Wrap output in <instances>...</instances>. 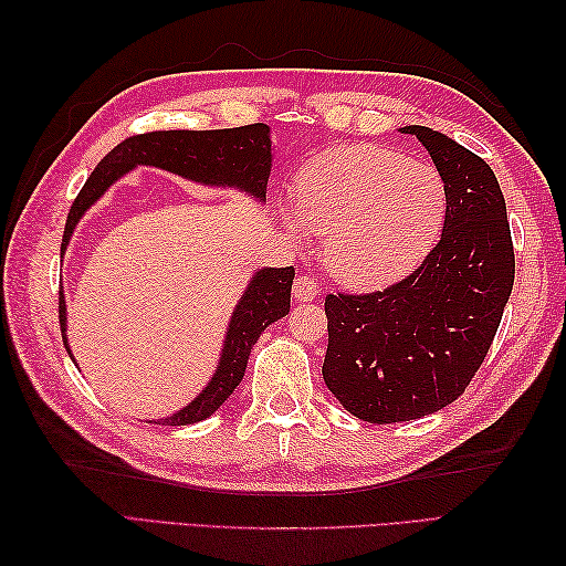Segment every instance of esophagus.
Listing matches in <instances>:
<instances>
[{"instance_id": "1", "label": "esophagus", "mask_w": 566, "mask_h": 566, "mask_svg": "<svg viewBox=\"0 0 566 566\" xmlns=\"http://www.w3.org/2000/svg\"><path fill=\"white\" fill-rule=\"evenodd\" d=\"M292 292H294V298L296 302H314V298H318L321 290L318 284L311 280L308 274H298L294 284H292Z\"/></svg>"}]
</instances>
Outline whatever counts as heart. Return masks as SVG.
<instances>
[{
	"mask_svg": "<svg viewBox=\"0 0 566 566\" xmlns=\"http://www.w3.org/2000/svg\"><path fill=\"white\" fill-rule=\"evenodd\" d=\"M448 191L436 167L377 146L333 148L296 177V223L323 235V262L353 290L411 272L436 245Z\"/></svg>",
	"mask_w": 566,
	"mask_h": 566,
	"instance_id": "b5f03b06",
	"label": "heart"
}]
</instances>
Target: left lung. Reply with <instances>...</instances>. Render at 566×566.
I'll return each mask as SVG.
<instances>
[{
	"label": "left lung",
	"instance_id": "1",
	"mask_svg": "<svg viewBox=\"0 0 566 566\" xmlns=\"http://www.w3.org/2000/svg\"><path fill=\"white\" fill-rule=\"evenodd\" d=\"M448 191L442 235L423 264L371 294H328L326 387L367 423L423 418L464 394L482 367L515 276L506 199L494 170L460 143L406 126Z\"/></svg>",
	"mask_w": 566,
	"mask_h": 566
}]
</instances>
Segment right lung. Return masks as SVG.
Masks as SVG:
<instances>
[{
	"instance_id": "obj_1",
	"label": "right lung",
	"mask_w": 566,
	"mask_h": 566,
	"mask_svg": "<svg viewBox=\"0 0 566 566\" xmlns=\"http://www.w3.org/2000/svg\"><path fill=\"white\" fill-rule=\"evenodd\" d=\"M136 165H153L189 179V182L209 187H235L248 191L250 197L264 201L268 197V177L272 165L270 128L264 124H250L240 128L219 130H150V134L130 136L106 155L94 167L87 182L72 201L63 250L70 243L82 213L109 189L118 177H124ZM294 268H264L252 276L245 294L231 316L226 333L223 353L211 381L195 401L170 418H158V426H189L209 418L228 396L235 391L245 375L252 345L258 343L262 331L270 323L290 314ZM60 331L65 333V296L60 292L57 302ZM67 347V338L63 335ZM67 355L72 357L70 347Z\"/></svg>"
}]
</instances>
